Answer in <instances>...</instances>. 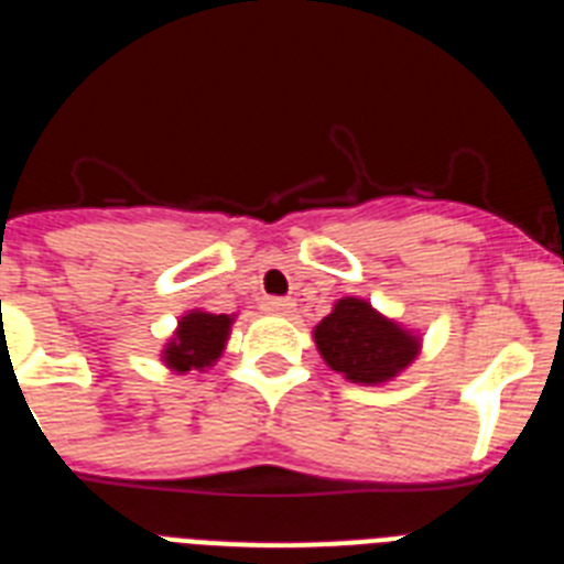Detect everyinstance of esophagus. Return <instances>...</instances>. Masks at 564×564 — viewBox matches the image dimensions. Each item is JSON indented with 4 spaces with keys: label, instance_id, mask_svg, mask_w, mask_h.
Returning <instances> with one entry per match:
<instances>
[{
    "label": "esophagus",
    "instance_id": "1",
    "mask_svg": "<svg viewBox=\"0 0 564 564\" xmlns=\"http://www.w3.org/2000/svg\"><path fill=\"white\" fill-rule=\"evenodd\" d=\"M264 314H273V316H291L296 302L293 300H282V296H271V300L262 302Z\"/></svg>",
    "mask_w": 564,
    "mask_h": 564
}]
</instances>
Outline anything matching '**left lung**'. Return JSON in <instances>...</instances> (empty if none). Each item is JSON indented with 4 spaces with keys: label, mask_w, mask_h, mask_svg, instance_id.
<instances>
[{
    "label": "left lung",
    "mask_w": 564,
    "mask_h": 564,
    "mask_svg": "<svg viewBox=\"0 0 564 564\" xmlns=\"http://www.w3.org/2000/svg\"><path fill=\"white\" fill-rule=\"evenodd\" d=\"M314 341L330 370L356 384H382L420 356V334L359 296H345L314 328Z\"/></svg>",
    "instance_id": "left-lung-1"
}]
</instances>
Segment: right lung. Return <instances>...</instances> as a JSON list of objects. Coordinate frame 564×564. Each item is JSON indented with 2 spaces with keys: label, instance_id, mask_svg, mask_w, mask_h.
Here are the masks:
<instances>
[{
  "label": "right lung",
  "instance_id": "1",
  "mask_svg": "<svg viewBox=\"0 0 564 564\" xmlns=\"http://www.w3.org/2000/svg\"><path fill=\"white\" fill-rule=\"evenodd\" d=\"M230 325L234 316L228 314H208L199 307L187 311L185 316H180V325L162 348L165 368H171L173 373H187V370L205 373V368H214L228 345Z\"/></svg>",
  "mask_w": 564,
  "mask_h": 564
}]
</instances>
